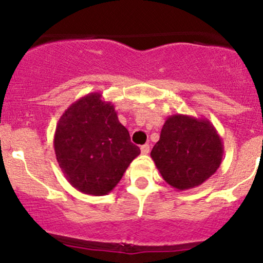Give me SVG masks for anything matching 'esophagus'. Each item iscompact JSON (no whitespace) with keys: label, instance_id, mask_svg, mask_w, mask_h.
I'll use <instances>...</instances> for the list:
<instances>
[{"label":"esophagus","instance_id":"obj_1","mask_svg":"<svg viewBox=\"0 0 263 263\" xmlns=\"http://www.w3.org/2000/svg\"><path fill=\"white\" fill-rule=\"evenodd\" d=\"M141 152L143 153V155H147V153H149V144H143V146H141Z\"/></svg>","mask_w":263,"mask_h":263}]
</instances>
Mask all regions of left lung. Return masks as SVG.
<instances>
[{"mask_svg": "<svg viewBox=\"0 0 263 263\" xmlns=\"http://www.w3.org/2000/svg\"><path fill=\"white\" fill-rule=\"evenodd\" d=\"M224 144L208 119L172 115L165 120L161 137L151 157L163 179L178 190L203 184L218 171Z\"/></svg>", "mask_w": 263, "mask_h": 263, "instance_id": "obj_1", "label": "left lung"}]
</instances>
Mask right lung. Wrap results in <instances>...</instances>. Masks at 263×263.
Listing matches in <instances>:
<instances>
[{
  "instance_id": "right-lung-1",
  "label": "right lung",
  "mask_w": 263,
  "mask_h": 263,
  "mask_svg": "<svg viewBox=\"0 0 263 263\" xmlns=\"http://www.w3.org/2000/svg\"><path fill=\"white\" fill-rule=\"evenodd\" d=\"M57 161L68 182L84 194L106 195L141 153L119 121L114 104L90 92L60 116L54 134Z\"/></svg>"
}]
</instances>
